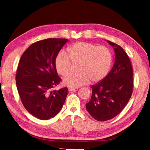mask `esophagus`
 Returning <instances> with one entry per match:
<instances>
[{
	"mask_svg": "<svg viewBox=\"0 0 150 150\" xmlns=\"http://www.w3.org/2000/svg\"><path fill=\"white\" fill-rule=\"evenodd\" d=\"M76 89H77V88H68V91H69V92H71V91H76Z\"/></svg>",
	"mask_w": 150,
	"mask_h": 150,
	"instance_id": "obj_1",
	"label": "esophagus"
}]
</instances>
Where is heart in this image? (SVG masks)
<instances>
[{
  "label": "heart",
  "instance_id": "1",
  "mask_svg": "<svg viewBox=\"0 0 150 150\" xmlns=\"http://www.w3.org/2000/svg\"><path fill=\"white\" fill-rule=\"evenodd\" d=\"M73 63H79L78 73L69 74L63 79L64 85L69 87H79L89 81L99 82L108 75L112 63V54L105 46L87 42H78L68 47L65 52L58 53L55 66L60 75L65 76L70 71Z\"/></svg>",
  "mask_w": 150,
  "mask_h": 150
}]
</instances>
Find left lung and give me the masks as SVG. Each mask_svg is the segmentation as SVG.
<instances>
[{"label": "left lung", "instance_id": "obj_1", "mask_svg": "<svg viewBox=\"0 0 150 150\" xmlns=\"http://www.w3.org/2000/svg\"><path fill=\"white\" fill-rule=\"evenodd\" d=\"M107 42L114 49L115 63L110 73L91 87L92 96L86 104L91 116L102 122L110 120L123 110L133 88V70L128 55L120 45Z\"/></svg>", "mask_w": 150, "mask_h": 150}]
</instances>
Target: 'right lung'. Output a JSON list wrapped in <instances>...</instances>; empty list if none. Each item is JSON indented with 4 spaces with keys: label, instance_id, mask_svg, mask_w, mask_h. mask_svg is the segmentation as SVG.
Masks as SVG:
<instances>
[{
    "label": "right lung",
    "instance_id": "1",
    "mask_svg": "<svg viewBox=\"0 0 150 150\" xmlns=\"http://www.w3.org/2000/svg\"><path fill=\"white\" fill-rule=\"evenodd\" d=\"M68 41L40 40L30 45L20 59L16 75L20 97L26 110L40 120L56 116L68 94L67 87L52 91L61 81L55 69V57Z\"/></svg>",
    "mask_w": 150,
    "mask_h": 150
}]
</instances>
